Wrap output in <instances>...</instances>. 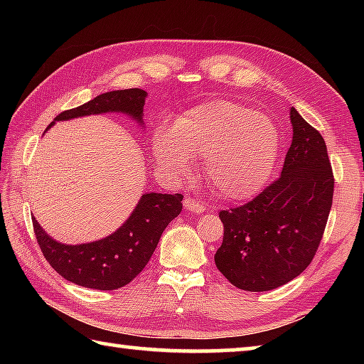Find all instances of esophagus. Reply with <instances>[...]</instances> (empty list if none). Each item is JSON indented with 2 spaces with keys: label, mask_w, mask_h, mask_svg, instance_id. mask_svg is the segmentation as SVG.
<instances>
[{
  "label": "esophagus",
  "mask_w": 364,
  "mask_h": 364,
  "mask_svg": "<svg viewBox=\"0 0 364 364\" xmlns=\"http://www.w3.org/2000/svg\"><path fill=\"white\" fill-rule=\"evenodd\" d=\"M184 208H186V210H189V212H193V213H202L205 210V207L202 205L199 200L191 199V197H186V199H184Z\"/></svg>",
  "instance_id": "34e87169"
}]
</instances>
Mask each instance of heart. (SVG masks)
<instances>
[{
  "label": "heart",
  "instance_id": "heart-1",
  "mask_svg": "<svg viewBox=\"0 0 364 364\" xmlns=\"http://www.w3.org/2000/svg\"><path fill=\"white\" fill-rule=\"evenodd\" d=\"M159 165L170 176L191 170L202 157V170L215 193L247 200L267 184L279 154V132L273 120L230 101H212L176 119L168 133L156 138Z\"/></svg>",
  "mask_w": 364,
  "mask_h": 364
}]
</instances>
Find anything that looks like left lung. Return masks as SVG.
<instances>
[{"mask_svg": "<svg viewBox=\"0 0 364 364\" xmlns=\"http://www.w3.org/2000/svg\"><path fill=\"white\" fill-rule=\"evenodd\" d=\"M291 122L281 176L247 204L220 212L225 234L215 264L242 291H271L297 278L328 223L334 175L326 143L294 107Z\"/></svg>", "mask_w": 364, "mask_h": 364, "instance_id": "obj_1", "label": "left lung"}]
</instances>
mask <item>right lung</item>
Returning a JSON list of instances; mask_svg holds the SVG:
<instances>
[{"mask_svg":"<svg viewBox=\"0 0 364 364\" xmlns=\"http://www.w3.org/2000/svg\"><path fill=\"white\" fill-rule=\"evenodd\" d=\"M146 96V91L139 88L109 91L83 106L60 112L48 128L60 120L106 112L127 114L143 125ZM181 200V194L146 193L119 230L88 244L69 245L54 241L35 217L33 230L43 255L64 279L97 291H114L127 286L144 269L164 230L180 215Z\"/></svg>","mask_w":364,"mask_h":364,"instance_id":"obj_1","label":"right lung"}]
</instances>
